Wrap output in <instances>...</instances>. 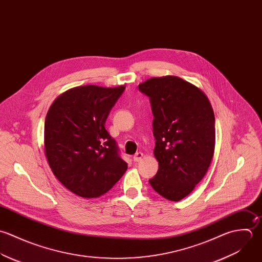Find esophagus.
Segmentation results:
<instances>
[{"mask_svg":"<svg viewBox=\"0 0 262 262\" xmlns=\"http://www.w3.org/2000/svg\"><path fill=\"white\" fill-rule=\"evenodd\" d=\"M142 158H143V154L142 152H136L134 155V157H133V160H134V162H140L142 160Z\"/></svg>","mask_w":262,"mask_h":262,"instance_id":"obj_1","label":"esophagus"}]
</instances>
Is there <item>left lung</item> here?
<instances>
[{
	"instance_id": "left-lung-1",
	"label": "left lung",
	"mask_w": 262,
	"mask_h": 262,
	"mask_svg": "<svg viewBox=\"0 0 262 262\" xmlns=\"http://www.w3.org/2000/svg\"><path fill=\"white\" fill-rule=\"evenodd\" d=\"M154 114L159 171L149 180L163 197L179 201L205 176L215 143L214 114L207 96L177 76L150 78L138 85Z\"/></svg>"
}]
</instances>
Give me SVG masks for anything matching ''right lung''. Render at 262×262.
Instances as JSON below:
<instances>
[{"label":"right lung","instance_id":"obj_1","mask_svg":"<svg viewBox=\"0 0 262 262\" xmlns=\"http://www.w3.org/2000/svg\"><path fill=\"white\" fill-rule=\"evenodd\" d=\"M125 86L85 85L61 94L45 122V152L54 174L84 198L103 195L122 178L127 163L104 128Z\"/></svg>","mask_w":262,"mask_h":262}]
</instances>
